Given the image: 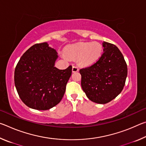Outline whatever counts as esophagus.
<instances>
[{"instance_id":"obj_1","label":"esophagus","mask_w":146,"mask_h":146,"mask_svg":"<svg viewBox=\"0 0 146 146\" xmlns=\"http://www.w3.org/2000/svg\"><path fill=\"white\" fill-rule=\"evenodd\" d=\"M78 68L77 67V66H73V68H72V71L74 73V72H77V71H78Z\"/></svg>"}]
</instances>
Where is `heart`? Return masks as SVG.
Masks as SVG:
<instances>
[{"mask_svg":"<svg viewBox=\"0 0 146 146\" xmlns=\"http://www.w3.org/2000/svg\"><path fill=\"white\" fill-rule=\"evenodd\" d=\"M102 46L97 42H80L67 47L66 53L70 57L78 58L80 65L87 66L98 60L102 55ZM62 56L68 59V56L64 54Z\"/></svg>","mask_w":146,"mask_h":146,"instance_id":"1","label":"heart"}]
</instances>
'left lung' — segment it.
Instances as JSON below:
<instances>
[{"instance_id":"obj_1","label":"left lung","mask_w":146,"mask_h":146,"mask_svg":"<svg viewBox=\"0 0 146 146\" xmlns=\"http://www.w3.org/2000/svg\"><path fill=\"white\" fill-rule=\"evenodd\" d=\"M104 52L90 67L80 70L81 86L87 97L97 104H106L121 93L127 75L123 56L114 44L103 42Z\"/></svg>"}]
</instances>
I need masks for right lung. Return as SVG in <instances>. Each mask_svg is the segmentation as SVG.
<instances>
[{"label":"right lung","instance_id":"add662e5","mask_svg":"<svg viewBox=\"0 0 146 146\" xmlns=\"http://www.w3.org/2000/svg\"><path fill=\"white\" fill-rule=\"evenodd\" d=\"M58 58L47 42L36 44L20 58L14 81L19 97L29 108L48 110L57 105L65 93L72 66L66 70L55 67Z\"/></svg>","mask_w":146,"mask_h":146}]
</instances>
